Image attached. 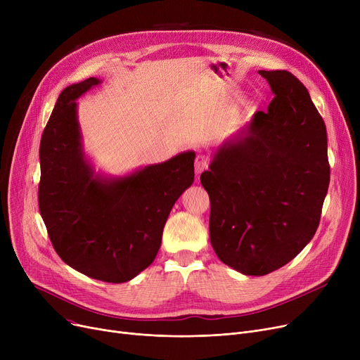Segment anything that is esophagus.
<instances>
[{"instance_id":"esophagus-1","label":"esophagus","mask_w":360,"mask_h":360,"mask_svg":"<svg viewBox=\"0 0 360 360\" xmlns=\"http://www.w3.org/2000/svg\"><path fill=\"white\" fill-rule=\"evenodd\" d=\"M209 163H210L209 156H205V155H198V156H197V159H195V172H197V175H198V174H201L202 170L209 169Z\"/></svg>"}]
</instances>
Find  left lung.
<instances>
[{"label": "left lung", "mask_w": 360, "mask_h": 360, "mask_svg": "<svg viewBox=\"0 0 360 360\" xmlns=\"http://www.w3.org/2000/svg\"><path fill=\"white\" fill-rule=\"evenodd\" d=\"M276 94L240 137L223 143L200 181L219 259L247 276L286 266L314 238L330 184L326 124L285 70L258 71Z\"/></svg>", "instance_id": "1"}]
</instances>
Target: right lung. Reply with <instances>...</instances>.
<instances>
[{
	"instance_id": "obj_1",
	"label": "right lung",
	"mask_w": 360,
	"mask_h": 360,
	"mask_svg": "<svg viewBox=\"0 0 360 360\" xmlns=\"http://www.w3.org/2000/svg\"><path fill=\"white\" fill-rule=\"evenodd\" d=\"M101 83L90 77L64 89L39 147V210L52 247L91 278L124 283L158 255L167 216L194 182V151L124 178L94 175L84 159L77 101Z\"/></svg>"
}]
</instances>
